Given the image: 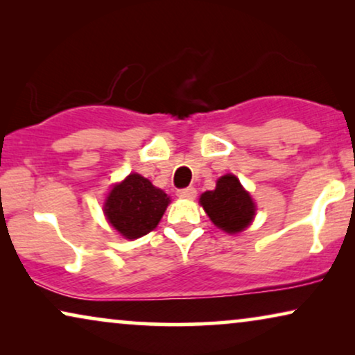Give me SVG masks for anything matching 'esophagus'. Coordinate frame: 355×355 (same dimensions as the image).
Segmentation results:
<instances>
[{
    "label": "esophagus",
    "instance_id": "34e87169",
    "mask_svg": "<svg viewBox=\"0 0 355 355\" xmlns=\"http://www.w3.org/2000/svg\"><path fill=\"white\" fill-rule=\"evenodd\" d=\"M197 191L193 187H186V189H179L178 191V197L179 198H187V200H192L196 198Z\"/></svg>",
    "mask_w": 355,
    "mask_h": 355
}]
</instances>
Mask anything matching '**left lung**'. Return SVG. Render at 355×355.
I'll list each match as a JSON object with an SVG mask.
<instances>
[{
  "mask_svg": "<svg viewBox=\"0 0 355 355\" xmlns=\"http://www.w3.org/2000/svg\"><path fill=\"white\" fill-rule=\"evenodd\" d=\"M200 203L210 220L231 234L244 231L255 215V203L232 174L218 179L215 191L202 193Z\"/></svg>",
  "mask_w": 355,
  "mask_h": 355,
  "instance_id": "left-lung-1",
  "label": "left lung"
}]
</instances>
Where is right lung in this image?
Masks as SVG:
<instances>
[{
    "label": "right lung",
    "mask_w": 355,
    "mask_h": 355,
    "mask_svg": "<svg viewBox=\"0 0 355 355\" xmlns=\"http://www.w3.org/2000/svg\"><path fill=\"white\" fill-rule=\"evenodd\" d=\"M169 197L140 174H129L111 189L105 215L125 239H137L153 231L162 220Z\"/></svg>",
    "instance_id": "1"
}]
</instances>
